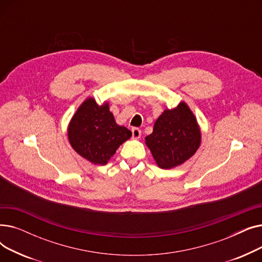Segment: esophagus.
Segmentation results:
<instances>
[{
  "label": "esophagus",
  "instance_id": "esophagus-1",
  "mask_svg": "<svg viewBox=\"0 0 262 262\" xmlns=\"http://www.w3.org/2000/svg\"><path fill=\"white\" fill-rule=\"evenodd\" d=\"M132 136H133V139H139L141 137V130L137 127L132 128Z\"/></svg>",
  "mask_w": 262,
  "mask_h": 262
}]
</instances>
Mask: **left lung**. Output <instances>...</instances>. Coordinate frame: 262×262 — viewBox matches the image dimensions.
<instances>
[{
    "mask_svg": "<svg viewBox=\"0 0 262 262\" xmlns=\"http://www.w3.org/2000/svg\"><path fill=\"white\" fill-rule=\"evenodd\" d=\"M145 143L161 169H172L188 160L201 143L196 119L186 103L166 109L156 120Z\"/></svg>",
    "mask_w": 262,
    "mask_h": 262,
    "instance_id": "left-lung-1",
    "label": "left lung"
}]
</instances>
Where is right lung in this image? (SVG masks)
I'll list each match as a JSON object with an SVG mask.
<instances>
[{"label": "right lung", "mask_w": 262, "mask_h": 262, "mask_svg": "<svg viewBox=\"0 0 262 262\" xmlns=\"http://www.w3.org/2000/svg\"><path fill=\"white\" fill-rule=\"evenodd\" d=\"M69 141L81 157L94 164H106L132 132L116 123L107 103L87 99L73 116L68 128Z\"/></svg>", "instance_id": "add662e5"}]
</instances>
